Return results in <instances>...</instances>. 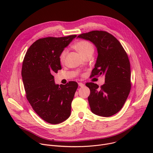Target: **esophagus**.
<instances>
[{
	"label": "esophagus",
	"mask_w": 153,
	"mask_h": 153,
	"mask_svg": "<svg viewBox=\"0 0 153 153\" xmlns=\"http://www.w3.org/2000/svg\"><path fill=\"white\" fill-rule=\"evenodd\" d=\"M78 85H79V86H80V87H83V86H85V85H84L83 83H81V82H79V83H78Z\"/></svg>",
	"instance_id": "1"
}]
</instances>
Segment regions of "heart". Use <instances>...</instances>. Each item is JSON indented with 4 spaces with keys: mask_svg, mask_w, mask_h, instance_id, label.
Segmentation results:
<instances>
[{
    "mask_svg": "<svg viewBox=\"0 0 153 153\" xmlns=\"http://www.w3.org/2000/svg\"><path fill=\"white\" fill-rule=\"evenodd\" d=\"M73 47L83 57L89 53H93L94 51V48L91 43L86 40H81L76 43ZM66 55L67 50H65L60 54L59 59L60 62L63 63L65 61Z\"/></svg>",
    "mask_w": 153,
    "mask_h": 153,
    "instance_id": "1",
    "label": "heart"
}]
</instances>
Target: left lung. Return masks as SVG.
<instances>
[{
    "label": "left lung",
    "mask_w": 153,
    "mask_h": 153,
    "mask_svg": "<svg viewBox=\"0 0 153 153\" xmlns=\"http://www.w3.org/2000/svg\"><path fill=\"white\" fill-rule=\"evenodd\" d=\"M77 38L89 40L97 48V58L92 76H105V83L99 88L94 83H86L90 90L88 97L91 111L110 117L123 106L131 89V70L128 57L119 40L103 31L83 33Z\"/></svg>",
    "instance_id": "1"
}]
</instances>
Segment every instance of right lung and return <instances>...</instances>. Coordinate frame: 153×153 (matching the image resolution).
Masks as SVG:
<instances>
[{"instance_id": "obj_1", "label": "right lung", "mask_w": 153, "mask_h": 153, "mask_svg": "<svg viewBox=\"0 0 153 153\" xmlns=\"http://www.w3.org/2000/svg\"><path fill=\"white\" fill-rule=\"evenodd\" d=\"M76 37L40 39L28 48L24 59L22 77L27 98L34 111L51 124L60 123L71 114L78 84L71 81L59 85L53 74L62 69L60 54Z\"/></svg>"}]
</instances>
